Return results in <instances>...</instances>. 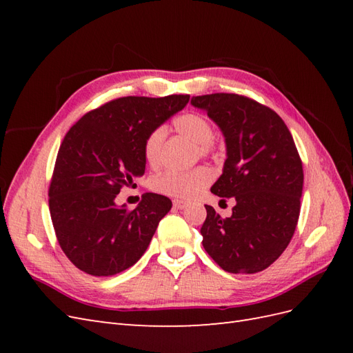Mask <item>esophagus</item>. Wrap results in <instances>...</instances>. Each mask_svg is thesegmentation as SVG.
<instances>
[{
	"label": "esophagus",
	"instance_id": "esophagus-1",
	"mask_svg": "<svg viewBox=\"0 0 353 353\" xmlns=\"http://www.w3.org/2000/svg\"><path fill=\"white\" fill-rule=\"evenodd\" d=\"M188 205L183 200H174V208L175 209H185Z\"/></svg>",
	"mask_w": 353,
	"mask_h": 353
}]
</instances>
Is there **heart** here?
<instances>
[{
	"instance_id": "obj_1",
	"label": "heart",
	"mask_w": 353,
	"mask_h": 353,
	"mask_svg": "<svg viewBox=\"0 0 353 353\" xmlns=\"http://www.w3.org/2000/svg\"><path fill=\"white\" fill-rule=\"evenodd\" d=\"M174 126L181 135L197 144L201 157H206L213 152V126L208 117L200 113H184L174 121ZM165 135V128L157 126L147 135L144 141V157L147 163L153 168L160 162ZM212 176V172L205 166H199L187 172L165 170L150 179V187L156 193L190 200L199 196L210 184Z\"/></svg>"
}]
</instances>
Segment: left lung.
Segmentation results:
<instances>
[{
    "label": "left lung",
    "instance_id": "left-lung-1",
    "mask_svg": "<svg viewBox=\"0 0 353 353\" xmlns=\"http://www.w3.org/2000/svg\"><path fill=\"white\" fill-rule=\"evenodd\" d=\"M225 137L223 172L210 191L236 199L230 218L206 205L203 248L223 271L268 268L290 243L301 213L303 168L293 137L272 109L239 94L191 99Z\"/></svg>",
    "mask_w": 353,
    "mask_h": 353
}]
</instances>
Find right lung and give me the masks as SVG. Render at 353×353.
Wrapping results in <instances>:
<instances>
[{"label":"right lung","mask_w":353,"mask_h":353,"mask_svg":"<svg viewBox=\"0 0 353 353\" xmlns=\"http://www.w3.org/2000/svg\"><path fill=\"white\" fill-rule=\"evenodd\" d=\"M188 100L183 94L116 99L83 114L63 138L48 188L50 215L61 250L81 271L119 274L147 250L172 201L144 193L130 210L114 199L144 175L147 135Z\"/></svg>","instance_id":"obj_1"}]
</instances>
